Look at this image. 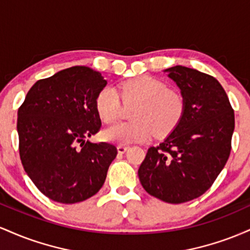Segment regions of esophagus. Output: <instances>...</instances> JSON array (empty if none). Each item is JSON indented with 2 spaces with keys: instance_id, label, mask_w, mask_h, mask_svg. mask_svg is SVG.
Here are the masks:
<instances>
[{
  "instance_id": "esophagus-1",
  "label": "esophagus",
  "mask_w": 250,
  "mask_h": 250,
  "mask_svg": "<svg viewBox=\"0 0 250 250\" xmlns=\"http://www.w3.org/2000/svg\"><path fill=\"white\" fill-rule=\"evenodd\" d=\"M127 150H128V146H123V145L117 146V151H119L120 154L125 153V151H127Z\"/></svg>"
}]
</instances>
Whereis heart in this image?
Segmentation results:
<instances>
[{"label": "heart", "mask_w": 250, "mask_h": 250, "mask_svg": "<svg viewBox=\"0 0 250 250\" xmlns=\"http://www.w3.org/2000/svg\"><path fill=\"white\" fill-rule=\"evenodd\" d=\"M119 91L125 103L137 102L131 114L134 121L104 129L102 137L108 142L128 145L146 141L154 133L162 136L170 133L185 114L186 101L182 94L169 89L167 83L155 77L143 75L127 80L120 83ZM119 94L113 87L102 88L97 94L95 108L104 123L119 119L122 105Z\"/></svg>", "instance_id": "obj_1"}]
</instances>
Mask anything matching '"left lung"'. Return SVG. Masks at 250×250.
Wrapping results in <instances>:
<instances>
[{
	"mask_svg": "<svg viewBox=\"0 0 250 250\" xmlns=\"http://www.w3.org/2000/svg\"><path fill=\"white\" fill-rule=\"evenodd\" d=\"M165 71L181 89L186 110L165 141L148 149L139 177L151 196L179 205L205 194L219 176L230 155L235 117L215 77L182 65Z\"/></svg>",
	"mask_w": 250,
	"mask_h": 250,
	"instance_id": "obj_1",
	"label": "left lung"
}]
</instances>
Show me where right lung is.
<instances>
[{
	"label": "right lung",
	"instance_id": "add662e5",
	"mask_svg": "<svg viewBox=\"0 0 250 250\" xmlns=\"http://www.w3.org/2000/svg\"><path fill=\"white\" fill-rule=\"evenodd\" d=\"M105 84L101 73L75 65L39 80L19 108L22 166L50 200L81 202L104 183L117 149L87 139L101 128L95 99Z\"/></svg>",
	"mask_w": 250,
	"mask_h": 250
}]
</instances>
